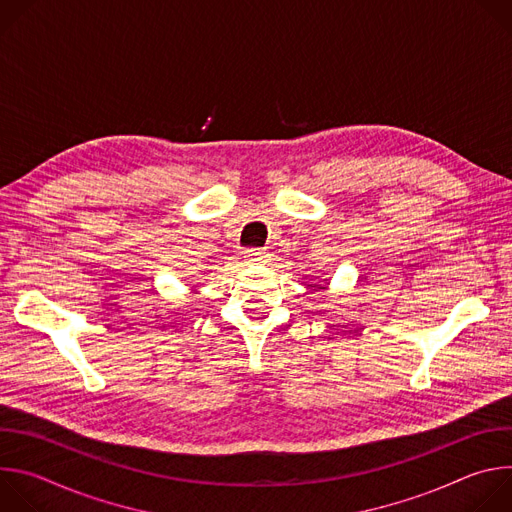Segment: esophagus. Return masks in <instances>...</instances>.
I'll return each mask as SVG.
<instances>
[{"mask_svg": "<svg viewBox=\"0 0 512 512\" xmlns=\"http://www.w3.org/2000/svg\"><path fill=\"white\" fill-rule=\"evenodd\" d=\"M267 257H269V251H267V249H257V247H253V249H247V251H245L247 263H265Z\"/></svg>", "mask_w": 512, "mask_h": 512, "instance_id": "obj_1", "label": "esophagus"}]
</instances>
